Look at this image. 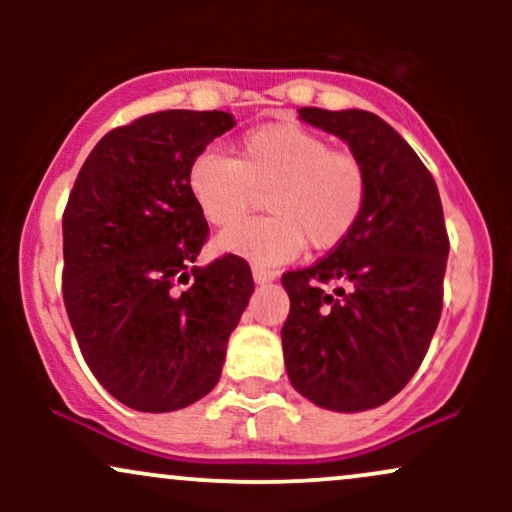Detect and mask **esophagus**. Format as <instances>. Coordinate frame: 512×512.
<instances>
[{
	"instance_id": "1",
	"label": "esophagus",
	"mask_w": 512,
	"mask_h": 512,
	"mask_svg": "<svg viewBox=\"0 0 512 512\" xmlns=\"http://www.w3.org/2000/svg\"><path fill=\"white\" fill-rule=\"evenodd\" d=\"M252 279H255V284H267V281L276 279V272L274 269L260 267V264H252Z\"/></svg>"
}]
</instances>
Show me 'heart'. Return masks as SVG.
I'll use <instances>...</instances> for the list:
<instances>
[{"label": "heart", "instance_id": "heart-1", "mask_svg": "<svg viewBox=\"0 0 512 512\" xmlns=\"http://www.w3.org/2000/svg\"><path fill=\"white\" fill-rule=\"evenodd\" d=\"M187 187L199 214L225 228L242 218L257 194L270 192L267 220L226 229L216 248L274 267L305 248H337L349 238L368 199L361 158L332 149L313 129L274 122L250 129L236 158L204 151L187 170Z\"/></svg>", "mask_w": 512, "mask_h": 512}]
</instances>
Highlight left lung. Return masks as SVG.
<instances>
[{
  "mask_svg": "<svg viewBox=\"0 0 512 512\" xmlns=\"http://www.w3.org/2000/svg\"><path fill=\"white\" fill-rule=\"evenodd\" d=\"M298 115L361 158L368 199L344 243L281 276L291 298L281 327L286 373L317 407L375 409L409 383L438 327L450 252L443 204L421 158L378 115Z\"/></svg>",
  "mask_w": 512,
  "mask_h": 512,
  "instance_id": "1",
  "label": "left lung"
}]
</instances>
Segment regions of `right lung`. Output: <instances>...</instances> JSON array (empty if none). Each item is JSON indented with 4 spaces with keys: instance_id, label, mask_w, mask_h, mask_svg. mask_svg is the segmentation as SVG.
<instances>
[{
    "instance_id": "1",
    "label": "right lung",
    "mask_w": 512,
    "mask_h": 512,
    "mask_svg": "<svg viewBox=\"0 0 512 512\" xmlns=\"http://www.w3.org/2000/svg\"><path fill=\"white\" fill-rule=\"evenodd\" d=\"M236 120L161 110L93 146L62 216L64 308L98 383L129 409L175 411L214 390L255 291L248 262L195 260L209 226L190 163Z\"/></svg>"
}]
</instances>
